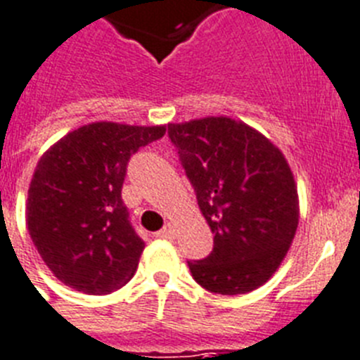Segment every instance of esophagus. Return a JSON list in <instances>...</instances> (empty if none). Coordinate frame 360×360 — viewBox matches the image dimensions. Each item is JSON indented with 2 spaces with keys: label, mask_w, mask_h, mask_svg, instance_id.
<instances>
[{
  "label": "esophagus",
  "mask_w": 360,
  "mask_h": 360,
  "mask_svg": "<svg viewBox=\"0 0 360 360\" xmlns=\"http://www.w3.org/2000/svg\"><path fill=\"white\" fill-rule=\"evenodd\" d=\"M158 237L159 239H174V237H176V226L172 223H167L165 228L158 232Z\"/></svg>",
  "instance_id": "obj_1"
}]
</instances>
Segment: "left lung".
Listing matches in <instances>:
<instances>
[{
	"instance_id": "8db88e82",
	"label": "left lung",
	"mask_w": 360,
	"mask_h": 360,
	"mask_svg": "<svg viewBox=\"0 0 360 360\" xmlns=\"http://www.w3.org/2000/svg\"><path fill=\"white\" fill-rule=\"evenodd\" d=\"M214 250L190 261L193 279L221 295L257 290L288 254L299 224L288 161L259 130L226 115L168 123Z\"/></svg>"
}]
</instances>
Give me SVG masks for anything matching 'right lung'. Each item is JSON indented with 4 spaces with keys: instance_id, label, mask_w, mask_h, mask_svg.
Here are the masks:
<instances>
[{
    "instance_id": "obj_1",
    "label": "right lung",
    "mask_w": 360,
    "mask_h": 360,
    "mask_svg": "<svg viewBox=\"0 0 360 360\" xmlns=\"http://www.w3.org/2000/svg\"><path fill=\"white\" fill-rule=\"evenodd\" d=\"M167 127L96 121L61 137L39 158L27 226L49 270L70 288L105 295L132 279L145 243L128 221L121 188L130 155Z\"/></svg>"
}]
</instances>
